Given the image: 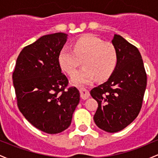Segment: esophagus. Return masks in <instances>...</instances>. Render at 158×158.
<instances>
[{
	"label": "esophagus",
	"instance_id": "34e87169",
	"mask_svg": "<svg viewBox=\"0 0 158 158\" xmlns=\"http://www.w3.org/2000/svg\"><path fill=\"white\" fill-rule=\"evenodd\" d=\"M79 92H80V97L82 99H87L90 97V93L88 90L84 89V88H80Z\"/></svg>",
	"mask_w": 158,
	"mask_h": 158
}]
</instances>
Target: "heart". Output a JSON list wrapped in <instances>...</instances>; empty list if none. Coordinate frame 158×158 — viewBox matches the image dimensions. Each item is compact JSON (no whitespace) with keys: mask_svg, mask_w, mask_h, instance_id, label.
Listing matches in <instances>:
<instances>
[{"mask_svg":"<svg viewBox=\"0 0 158 158\" xmlns=\"http://www.w3.org/2000/svg\"><path fill=\"white\" fill-rule=\"evenodd\" d=\"M85 66L73 78L76 83H90L95 78L103 79L111 75L118 62L115 46L92 34H86L76 40L73 50L64 47L59 53V63L62 70L73 75L78 67Z\"/></svg>","mask_w":158,"mask_h":158,"instance_id":"1","label":"heart"}]
</instances>
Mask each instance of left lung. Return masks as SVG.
Here are the masks:
<instances>
[{"instance_id":"left-lung-1","label":"left lung","mask_w":158,"mask_h":158,"mask_svg":"<svg viewBox=\"0 0 158 158\" xmlns=\"http://www.w3.org/2000/svg\"><path fill=\"white\" fill-rule=\"evenodd\" d=\"M112 44L118 53L117 67L108 81L90 90L98 102L94 122L110 133L123 130L138 116L147 81L138 49L116 34Z\"/></svg>"}]
</instances>
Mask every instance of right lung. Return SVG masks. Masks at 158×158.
I'll return each mask as SVG.
<instances>
[{
    "mask_svg": "<svg viewBox=\"0 0 158 158\" xmlns=\"http://www.w3.org/2000/svg\"><path fill=\"white\" fill-rule=\"evenodd\" d=\"M67 36L64 32L43 35L25 47L12 73L19 110L32 126L51 135L70 126L80 97L77 88H67L68 79L59 63Z\"/></svg>",
    "mask_w": 158,
    "mask_h": 158,
    "instance_id": "1",
    "label": "right lung"
}]
</instances>
